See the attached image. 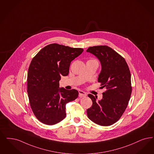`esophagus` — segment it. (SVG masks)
<instances>
[{
    "mask_svg": "<svg viewBox=\"0 0 154 154\" xmlns=\"http://www.w3.org/2000/svg\"><path fill=\"white\" fill-rule=\"evenodd\" d=\"M79 97L80 98H82L83 97H85L86 96V93L82 91H81V90L79 91Z\"/></svg>",
    "mask_w": 154,
    "mask_h": 154,
    "instance_id": "esophagus-1",
    "label": "esophagus"
}]
</instances>
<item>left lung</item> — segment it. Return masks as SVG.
I'll use <instances>...</instances> for the list:
<instances>
[{
  "label": "left lung",
  "instance_id": "left-lung-1",
  "mask_svg": "<svg viewBox=\"0 0 154 154\" xmlns=\"http://www.w3.org/2000/svg\"><path fill=\"white\" fill-rule=\"evenodd\" d=\"M100 61L101 71L98 82L106 91L98 101L91 94L92 106L87 109L88 118L98 125L108 126L116 123L123 115L132 93L129 67L122 55L108 46L89 47L87 50Z\"/></svg>",
  "mask_w": 154,
  "mask_h": 154
}]
</instances>
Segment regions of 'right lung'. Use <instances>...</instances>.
<instances>
[{
  "instance_id": "obj_1",
  "label": "right lung",
  "mask_w": 154,
  "mask_h": 154,
  "mask_svg": "<svg viewBox=\"0 0 154 154\" xmlns=\"http://www.w3.org/2000/svg\"><path fill=\"white\" fill-rule=\"evenodd\" d=\"M84 51L81 48L52 43L41 50L32 60L27 73V93L37 119L54 125L66 117V104L79 96L75 89L59 87L62 75L69 74L70 62Z\"/></svg>"
}]
</instances>
